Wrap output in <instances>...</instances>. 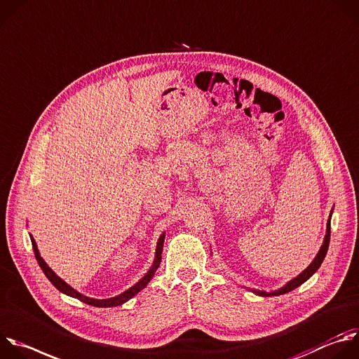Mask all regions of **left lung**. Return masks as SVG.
I'll return each mask as SVG.
<instances>
[{
    "label": "left lung",
    "instance_id": "obj_1",
    "mask_svg": "<svg viewBox=\"0 0 359 359\" xmlns=\"http://www.w3.org/2000/svg\"><path fill=\"white\" fill-rule=\"evenodd\" d=\"M332 210H334V208L331 209V212H330V218H328V221H327V231H325V236H324V241H323V245H321V248H320V250H318V253H317V256L314 257V260L307 266V269H304L299 276H296L294 278H292L290 281H287L285 283L283 287H280V289H277V290H273V292H264V290H256V289H250V292L252 293H255V294H257V296H260V297H273V296H280V294H285V293H289V292H292V290H294V289H297L299 285H302L303 283H306L318 269H320V266H321V263H323V260H324V257H325V255H327V252H328V246H330V235H331V215H332Z\"/></svg>",
    "mask_w": 359,
    "mask_h": 359
}]
</instances>
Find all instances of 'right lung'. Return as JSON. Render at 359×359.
<instances>
[{"label": "right lung", "mask_w": 359, "mask_h": 359, "mask_svg": "<svg viewBox=\"0 0 359 359\" xmlns=\"http://www.w3.org/2000/svg\"><path fill=\"white\" fill-rule=\"evenodd\" d=\"M31 238V242H32V249H34V253H35V257H36V262L39 264V267L42 269V271L45 273V276L48 277V280L55 285V287L69 296V297H74V299H78L89 306H93V307H116V306H121L124 304L126 302H128L131 297H134L138 292H141L142 289L147 287V284L150 283V280L154 277L157 269L160 267V263H161V253H163V246H164V239H165V232L161 233V236L158 238V242H157V248H156V256H154V262L151 264V267L149 269V271L142 276L134 285H131L130 289H127L126 292L114 296V297H110V299H92V297H88L82 293H79L78 290H75L72 285H69L65 280H62L48 264L41 257V253L38 250V246H36V242L35 239L32 238V235H29Z\"/></svg>", "instance_id": "1"}]
</instances>
